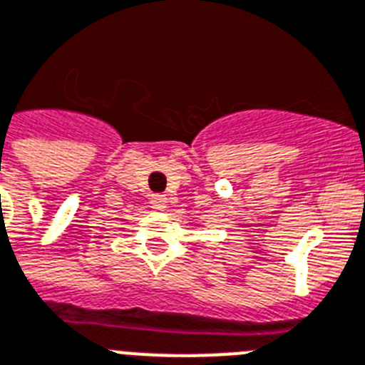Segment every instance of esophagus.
<instances>
[{
	"instance_id": "esophagus-1",
	"label": "esophagus",
	"mask_w": 365,
	"mask_h": 365,
	"mask_svg": "<svg viewBox=\"0 0 365 365\" xmlns=\"http://www.w3.org/2000/svg\"><path fill=\"white\" fill-rule=\"evenodd\" d=\"M151 205H153V208H155V210L162 212V210H166V208H168V197H166V195H153Z\"/></svg>"
}]
</instances>
